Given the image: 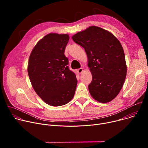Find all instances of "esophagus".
<instances>
[{"mask_svg":"<svg viewBox=\"0 0 148 148\" xmlns=\"http://www.w3.org/2000/svg\"><path fill=\"white\" fill-rule=\"evenodd\" d=\"M77 71H78V73L81 74V73H82L83 72V69H82V68H79V69H78L77 70Z\"/></svg>","mask_w":148,"mask_h":148,"instance_id":"1","label":"esophagus"}]
</instances>
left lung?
<instances>
[{
    "label": "left lung",
    "mask_w": 148,
    "mask_h": 148,
    "mask_svg": "<svg viewBox=\"0 0 148 148\" xmlns=\"http://www.w3.org/2000/svg\"><path fill=\"white\" fill-rule=\"evenodd\" d=\"M72 38L85 50L92 78L88 86L96 101L107 103L120 92L126 75L125 54L119 41L110 32L90 26Z\"/></svg>",
    "instance_id": "obj_1"
}]
</instances>
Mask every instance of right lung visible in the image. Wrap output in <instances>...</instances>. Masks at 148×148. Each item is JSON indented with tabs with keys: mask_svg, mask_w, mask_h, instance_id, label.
Returning <instances> with one entry per match:
<instances>
[{
	"mask_svg": "<svg viewBox=\"0 0 148 148\" xmlns=\"http://www.w3.org/2000/svg\"><path fill=\"white\" fill-rule=\"evenodd\" d=\"M67 34L50 33L39 40L29 57L27 71L32 87L46 103L58 107L74 97L77 79L64 55Z\"/></svg>",
	"mask_w": 148,
	"mask_h": 148,
	"instance_id": "right-lung-1",
	"label": "right lung"
}]
</instances>
